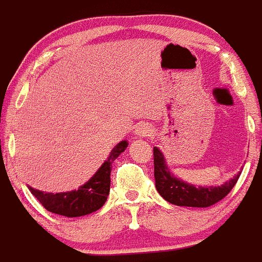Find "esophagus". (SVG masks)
Wrapping results in <instances>:
<instances>
[{"label":"esophagus","instance_id":"34e87169","mask_svg":"<svg viewBox=\"0 0 262 262\" xmlns=\"http://www.w3.org/2000/svg\"><path fill=\"white\" fill-rule=\"evenodd\" d=\"M135 135H138L139 138H147V136L150 135V128L148 126H145V124L136 127Z\"/></svg>","mask_w":262,"mask_h":262}]
</instances>
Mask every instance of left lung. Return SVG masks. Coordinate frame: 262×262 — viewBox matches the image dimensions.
<instances>
[{
	"label": "left lung",
	"instance_id": "obj_1",
	"mask_svg": "<svg viewBox=\"0 0 262 262\" xmlns=\"http://www.w3.org/2000/svg\"><path fill=\"white\" fill-rule=\"evenodd\" d=\"M155 155V179L158 193L170 204L178 206H192V208H208L225 198L236 184L241 172L234 178L225 182L221 186H195L177 178L166 164L164 153L157 147L153 148Z\"/></svg>",
	"mask_w": 262,
	"mask_h": 262
}]
</instances>
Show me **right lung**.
I'll return each instance as SVG.
<instances>
[{
  "mask_svg": "<svg viewBox=\"0 0 262 262\" xmlns=\"http://www.w3.org/2000/svg\"><path fill=\"white\" fill-rule=\"evenodd\" d=\"M128 145L127 140L121 141L110 152L109 157L101 167L95 172L92 178L79 187L78 189L69 192H50L38 191L28 187L33 196L37 199L45 209L54 214L64 217H81L96 212L106 201L110 191V171L112 164L122 152H124Z\"/></svg>",
  "mask_w": 262,
  "mask_h": 262,
  "instance_id": "right-lung-1",
  "label": "right lung"
}]
</instances>
